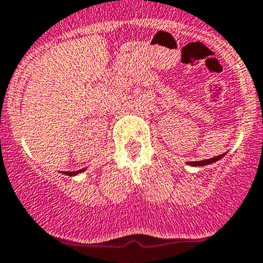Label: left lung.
Segmentation results:
<instances>
[{
  "mask_svg": "<svg viewBox=\"0 0 263 263\" xmlns=\"http://www.w3.org/2000/svg\"><path fill=\"white\" fill-rule=\"evenodd\" d=\"M223 156H225V153H222V155H220V156H216V157H214V158H210V160L192 161V162H188V163H189V165H192V166H204V165H209V163L216 162V161H219L220 158H222Z\"/></svg>",
  "mask_w": 263,
  "mask_h": 263,
  "instance_id": "obj_1",
  "label": "left lung"
}]
</instances>
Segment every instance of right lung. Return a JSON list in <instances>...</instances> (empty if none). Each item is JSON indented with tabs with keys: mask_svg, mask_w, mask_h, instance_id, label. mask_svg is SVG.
Returning a JSON list of instances; mask_svg holds the SVG:
<instances>
[{
	"mask_svg": "<svg viewBox=\"0 0 263 263\" xmlns=\"http://www.w3.org/2000/svg\"><path fill=\"white\" fill-rule=\"evenodd\" d=\"M83 170H79V171H65L64 174H66V175H69V176H72V175H77V174H79V173H82Z\"/></svg>",
	"mask_w": 263,
	"mask_h": 263,
	"instance_id": "right-lung-1",
	"label": "right lung"
}]
</instances>
